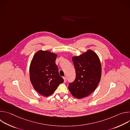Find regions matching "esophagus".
Returning <instances> with one entry per match:
<instances>
[{
  "mask_svg": "<svg viewBox=\"0 0 130 130\" xmlns=\"http://www.w3.org/2000/svg\"><path fill=\"white\" fill-rule=\"evenodd\" d=\"M63 79H64V82H66V78L65 77H63Z\"/></svg>",
  "mask_w": 130,
  "mask_h": 130,
  "instance_id": "obj_1",
  "label": "esophagus"
}]
</instances>
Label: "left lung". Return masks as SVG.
Listing matches in <instances>:
<instances>
[{"label":"left lung","instance_id":"8db88e82","mask_svg":"<svg viewBox=\"0 0 130 130\" xmlns=\"http://www.w3.org/2000/svg\"><path fill=\"white\" fill-rule=\"evenodd\" d=\"M76 77L73 82L69 84L71 95L78 99L86 97L97 87L101 76V65L97 54L88 50L79 56L73 57Z\"/></svg>","mask_w":130,"mask_h":130}]
</instances>
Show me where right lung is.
Here are the masks:
<instances>
[{
  "label": "right lung",
  "mask_w": 130,
  "mask_h": 130,
  "mask_svg": "<svg viewBox=\"0 0 130 130\" xmlns=\"http://www.w3.org/2000/svg\"><path fill=\"white\" fill-rule=\"evenodd\" d=\"M57 54L48 51L35 53L30 66V79L34 88L45 97L52 95L64 80L55 64Z\"/></svg>",
  "instance_id": "1"
}]
</instances>
